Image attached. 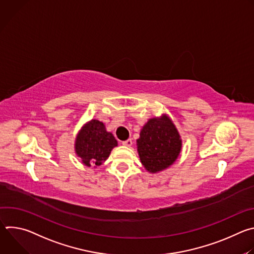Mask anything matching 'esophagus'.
I'll return each mask as SVG.
<instances>
[{
  "mask_svg": "<svg viewBox=\"0 0 254 254\" xmlns=\"http://www.w3.org/2000/svg\"><path fill=\"white\" fill-rule=\"evenodd\" d=\"M123 144H124V146H126V147H130L131 144H132V140H131L130 138H128V139H127V140H124V141H123Z\"/></svg>",
  "mask_w": 254,
  "mask_h": 254,
  "instance_id": "esophagus-1",
  "label": "esophagus"
}]
</instances>
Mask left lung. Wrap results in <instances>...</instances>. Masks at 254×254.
I'll use <instances>...</instances> for the list:
<instances>
[{"mask_svg":"<svg viewBox=\"0 0 254 254\" xmlns=\"http://www.w3.org/2000/svg\"><path fill=\"white\" fill-rule=\"evenodd\" d=\"M137 153L143 167L150 173L161 172L177 160L182 139L167 115L148 121L136 139Z\"/></svg>","mask_w":254,"mask_h":254,"instance_id":"left-lung-1","label":"left lung"}]
</instances>
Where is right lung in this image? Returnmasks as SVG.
<instances>
[{"label": "right lung", "mask_w": 254, "mask_h": 254, "mask_svg": "<svg viewBox=\"0 0 254 254\" xmlns=\"http://www.w3.org/2000/svg\"><path fill=\"white\" fill-rule=\"evenodd\" d=\"M118 141L112 132L105 129L103 123L91 120L79 130L75 139V153L82 163L90 167L100 166L110 157Z\"/></svg>", "instance_id": "add662e5"}]
</instances>
